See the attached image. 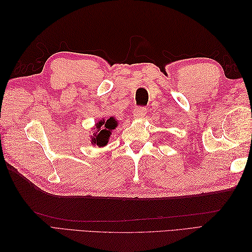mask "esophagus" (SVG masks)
I'll return each mask as SVG.
<instances>
[{
	"instance_id": "34e87169",
	"label": "esophagus",
	"mask_w": 252,
	"mask_h": 252,
	"mask_svg": "<svg viewBox=\"0 0 252 252\" xmlns=\"http://www.w3.org/2000/svg\"><path fill=\"white\" fill-rule=\"evenodd\" d=\"M146 114H147V109L144 108V107H136L134 111H133V116H134V118H136V119L144 118Z\"/></svg>"
}]
</instances>
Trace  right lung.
I'll return each mask as SVG.
<instances>
[{
	"mask_svg": "<svg viewBox=\"0 0 252 252\" xmlns=\"http://www.w3.org/2000/svg\"><path fill=\"white\" fill-rule=\"evenodd\" d=\"M118 126V119L112 116L108 119L101 118L100 120L95 123L94 127H92V134L90 135V142L93 146L105 147L108 144L109 137L111 135L112 130Z\"/></svg>",
	"mask_w": 252,
	"mask_h": 252,
	"instance_id": "obj_1",
	"label": "right lung"
}]
</instances>
